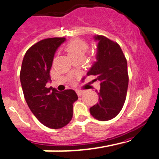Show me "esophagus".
<instances>
[{
	"instance_id": "esophagus-1",
	"label": "esophagus",
	"mask_w": 159,
	"mask_h": 159,
	"mask_svg": "<svg viewBox=\"0 0 159 159\" xmlns=\"http://www.w3.org/2000/svg\"><path fill=\"white\" fill-rule=\"evenodd\" d=\"M76 93H77V94H78V96H81V95L84 93V91H81V90H77Z\"/></svg>"
}]
</instances>
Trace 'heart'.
Here are the masks:
<instances>
[{
  "instance_id": "obj_1",
  "label": "heart",
  "mask_w": 159,
  "mask_h": 159,
  "mask_svg": "<svg viewBox=\"0 0 159 159\" xmlns=\"http://www.w3.org/2000/svg\"><path fill=\"white\" fill-rule=\"evenodd\" d=\"M88 49V43L79 38L71 40L64 48L65 52L71 60L75 59H81L83 60Z\"/></svg>"
}]
</instances>
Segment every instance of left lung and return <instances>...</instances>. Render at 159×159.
Returning <instances> with one entry per match:
<instances>
[{
  "label": "left lung",
  "mask_w": 159,
  "mask_h": 159,
  "mask_svg": "<svg viewBox=\"0 0 159 159\" xmlns=\"http://www.w3.org/2000/svg\"><path fill=\"white\" fill-rule=\"evenodd\" d=\"M95 39L99 41L96 59L87 75L96 77L93 81H100L97 92L99 100L90 107V114L96 119L108 121L119 114L126 99L129 84L127 60L117 42L102 35Z\"/></svg>",
  "instance_id": "8db88e82"
}]
</instances>
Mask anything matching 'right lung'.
Wrapping results in <instances>:
<instances>
[{
  "label": "right lung",
  "instance_id": "right-lung-1",
  "mask_svg": "<svg viewBox=\"0 0 159 159\" xmlns=\"http://www.w3.org/2000/svg\"><path fill=\"white\" fill-rule=\"evenodd\" d=\"M65 38H46L26 51L22 63L20 81L28 107L44 125L60 129L72 119L73 103L78 100L74 90L59 92L47 88L55 52Z\"/></svg>",
  "mask_w": 159,
  "mask_h": 159
}]
</instances>
